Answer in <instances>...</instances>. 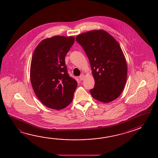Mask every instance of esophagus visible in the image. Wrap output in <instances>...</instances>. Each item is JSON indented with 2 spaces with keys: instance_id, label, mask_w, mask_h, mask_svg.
<instances>
[{
  "instance_id": "esophagus-1",
  "label": "esophagus",
  "mask_w": 158,
  "mask_h": 158,
  "mask_svg": "<svg viewBox=\"0 0 158 158\" xmlns=\"http://www.w3.org/2000/svg\"><path fill=\"white\" fill-rule=\"evenodd\" d=\"M79 78H80V80H84L85 78V75H84V74H81L80 76L79 77Z\"/></svg>"
}]
</instances>
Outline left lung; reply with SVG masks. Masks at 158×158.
I'll return each mask as SVG.
<instances>
[{
    "label": "left lung",
    "mask_w": 158,
    "mask_h": 158,
    "mask_svg": "<svg viewBox=\"0 0 158 158\" xmlns=\"http://www.w3.org/2000/svg\"><path fill=\"white\" fill-rule=\"evenodd\" d=\"M76 40L90 61L95 80L90 90L95 99L109 103L117 99L124 90L127 78V64L120 44L103 30L80 34Z\"/></svg>",
    "instance_id": "obj_1"
}]
</instances>
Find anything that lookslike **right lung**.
I'll use <instances>...</instances> for the list:
<instances>
[{
	"instance_id": "add662e5",
	"label": "right lung",
	"mask_w": 158,
	"mask_h": 158,
	"mask_svg": "<svg viewBox=\"0 0 158 158\" xmlns=\"http://www.w3.org/2000/svg\"><path fill=\"white\" fill-rule=\"evenodd\" d=\"M74 42V37L56 35L42 40L34 51L31 84L38 99L51 109H64L73 100L77 82L68 73L65 57Z\"/></svg>"
}]
</instances>
